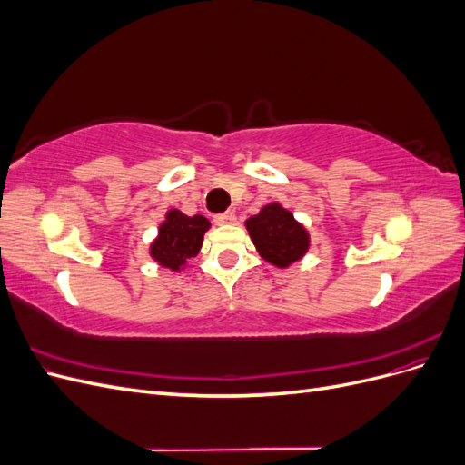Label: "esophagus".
Here are the masks:
<instances>
[{
  "instance_id": "esophagus-1",
  "label": "esophagus",
  "mask_w": 465,
  "mask_h": 465,
  "mask_svg": "<svg viewBox=\"0 0 465 465\" xmlns=\"http://www.w3.org/2000/svg\"><path fill=\"white\" fill-rule=\"evenodd\" d=\"M234 221H236V215L232 213V211H227V213L215 215V223H217V224H232Z\"/></svg>"
}]
</instances>
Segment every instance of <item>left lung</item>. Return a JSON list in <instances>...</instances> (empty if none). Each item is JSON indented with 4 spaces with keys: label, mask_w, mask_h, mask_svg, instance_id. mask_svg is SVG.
<instances>
[{
    "label": "left lung",
    "mask_w": 465,
    "mask_h": 465,
    "mask_svg": "<svg viewBox=\"0 0 465 465\" xmlns=\"http://www.w3.org/2000/svg\"><path fill=\"white\" fill-rule=\"evenodd\" d=\"M244 224L258 254L279 270L302 260L311 248V232L279 202L263 205Z\"/></svg>",
    "instance_id": "left-lung-1"
}]
</instances>
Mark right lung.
Wrapping results in <instances>:
<instances>
[{
	"label": "right lung",
	"instance_id": "1",
	"mask_svg": "<svg viewBox=\"0 0 465 465\" xmlns=\"http://www.w3.org/2000/svg\"><path fill=\"white\" fill-rule=\"evenodd\" d=\"M211 229V223L203 215L182 213L173 207L164 213L159 224L157 236L149 244V256L168 272L180 273L188 267V262L198 256L203 244V234Z\"/></svg>",
	"mask_w": 465,
	"mask_h": 465
}]
</instances>
